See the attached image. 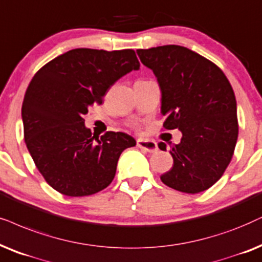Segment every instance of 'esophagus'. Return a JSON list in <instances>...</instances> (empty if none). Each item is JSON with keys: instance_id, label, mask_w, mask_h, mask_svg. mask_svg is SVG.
<instances>
[{"instance_id": "34e87169", "label": "esophagus", "mask_w": 262, "mask_h": 262, "mask_svg": "<svg viewBox=\"0 0 262 262\" xmlns=\"http://www.w3.org/2000/svg\"><path fill=\"white\" fill-rule=\"evenodd\" d=\"M137 147L143 149L144 151L148 152H155L158 150V144L154 141H148V139H137Z\"/></svg>"}]
</instances>
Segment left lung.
<instances>
[{
    "label": "left lung",
    "mask_w": 262,
    "mask_h": 262,
    "mask_svg": "<svg viewBox=\"0 0 262 262\" xmlns=\"http://www.w3.org/2000/svg\"><path fill=\"white\" fill-rule=\"evenodd\" d=\"M141 62L152 71L161 91L166 130L178 128L173 167L160 178L186 193L205 191L216 183L232 159L237 137V103L225 74L212 61L185 47L138 49ZM166 150L165 143H159Z\"/></svg>",
    "instance_id": "obj_1"
}]
</instances>
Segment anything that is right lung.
<instances>
[{
    "label": "right lung",
    "mask_w": 262,
    "mask_h": 262,
    "mask_svg": "<svg viewBox=\"0 0 262 262\" xmlns=\"http://www.w3.org/2000/svg\"><path fill=\"white\" fill-rule=\"evenodd\" d=\"M132 49L77 48L55 57L32 78L21 118L26 147L47 183L66 196H89L113 181L119 156L136 141L124 132L95 138L85 126L89 107L107 90L138 71Z\"/></svg>",
    "instance_id": "add662e5"
}]
</instances>
